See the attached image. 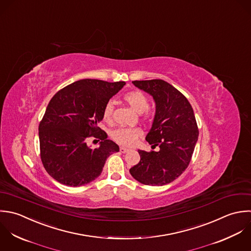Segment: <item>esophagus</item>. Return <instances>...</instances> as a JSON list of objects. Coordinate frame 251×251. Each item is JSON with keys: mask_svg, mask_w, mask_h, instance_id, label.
Returning a JSON list of instances; mask_svg holds the SVG:
<instances>
[{"mask_svg": "<svg viewBox=\"0 0 251 251\" xmlns=\"http://www.w3.org/2000/svg\"><path fill=\"white\" fill-rule=\"evenodd\" d=\"M128 151L127 148H125V147H120V152L121 153H126Z\"/></svg>", "mask_w": 251, "mask_h": 251, "instance_id": "obj_1", "label": "esophagus"}]
</instances>
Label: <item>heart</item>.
<instances>
[{"instance_id":"obj_1","label":"heart","mask_w":251,"mask_h":251,"mask_svg":"<svg viewBox=\"0 0 251 251\" xmlns=\"http://www.w3.org/2000/svg\"><path fill=\"white\" fill-rule=\"evenodd\" d=\"M124 99L126 103L137 113H145L147 116V109L149 107V100L147 96L141 91H131L125 94ZM114 112V105L112 102L106 103L103 109V120L106 123H111ZM142 130L138 127H119L112 132V138L119 144L129 146L141 136Z\"/></svg>"}]
</instances>
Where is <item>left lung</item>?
<instances>
[{
	"instance_id": "1",
	"label": "left lung",
	"mask_w": 251,
	"mask_h": 251,
	"mask_svg": "<svg viewBox=\"0 0 251 251\" xmlns=\"http://www.w3.org/2000/svg\"><path fill=\"white\" fill-rule=\"evenodd\" d=\"M136 87L153 96L156 113L146 140L158 152L138 150L140 162L129 172L138 182L163 186L175 180L188 167L199 130L188 99L163 80L133 81Z\"/></svg>"
}]
</instances>
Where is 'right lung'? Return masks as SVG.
<instances>
[{"label":"right lung","instance_id":"right-lung-1","mask_svg":"<svg viewBox=\"0 0 251 251\" xmlns=\"http://www.w3.org/2000/svg\"><path fill=\"white\" fill-rule=\"evenodd\" d=\"M125 84L84 79L51 98L39 126V139L42 163L57 182L71 187L85 185L101 174L110 155L119 152V146L107 139L97 124L103 119L106 103ZM90 136L101 140L95 150L86 144Z\"/></svg>","mask_w":251,"mask_h":251}]
</instances>
